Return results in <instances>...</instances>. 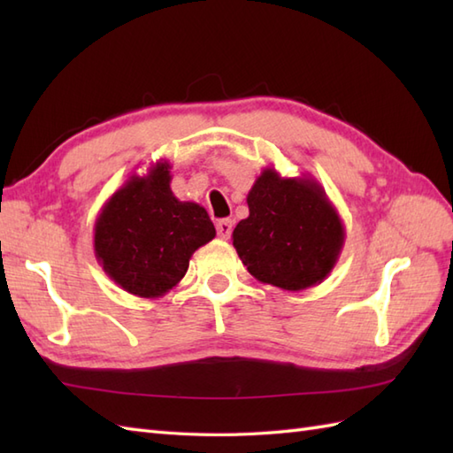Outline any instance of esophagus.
<instances>
[{
  "mask_svg": "<svg viewBox=\"0 0 453 453\" xmlns=\"http://www.w3.org/2000/svg\"><path fill=\"white\" fill-rule=\"evenodd\" d=\"M216 229H218V235L221 239H229V235H232V229H234V221L232 219H219L216 224Z\"/></svg>",
  "mask_w": 453,
  "mask_h": 453,
  "instance_id": "34e87169",
  "label": "esophagus"
}]
</instances>
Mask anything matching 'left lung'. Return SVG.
<instances>
[{
	"label": "left lung",
	"instance_id": "8db88e82",
	"mask_svg": "<svg viewBox=\"0 0 453 453\" xmlns=\"http://www.w3.org/2000/svg\"><path fill=\"white\" fill-rule=\"evenodd\" d=\"M249 216L234 229V247L258 282L300 292L321 284L339 261L344 226L311 177L263 169L247 195Z\"/></svg>",
	"mask_w": 453,
	"mask_h": 453
}]
</instances>
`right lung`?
<instances>
[{
    "instance_id": "obj_1",
    "label": "right lung",
    "mask_w": 453,
    "mask_h": 453,
    "mask_svg": "<svg viewBox=\"0 0 453 453\" xmlns=\"http://www.w3.org/2000/svg\"><path fill=\"white\" fill-rule=\"evenodd\" d=\"M214 237L208 211L173 195L171 165L161 159L143 177H128L104 202L93 247L103 271L122 290L159 297L180 282L190 257Z\"/></svg>"
}]
</instances>
